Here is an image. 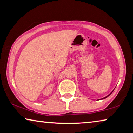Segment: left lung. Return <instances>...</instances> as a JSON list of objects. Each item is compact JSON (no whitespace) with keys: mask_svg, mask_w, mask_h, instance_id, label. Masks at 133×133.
I'll return each instance as SVG.
<instances>
[{"mask_svg":"<svg viewBox=\"0 0 133 133\" xmlns=\"http://www.w3.org/2000/svg\"><path fill=\"white\" fill-rule=\"evenodd\" d=\"M112 92H111V93H110V94H109V95H108V96H106V97H104V98H103V99H104V98H107V97H109V96H110V94H111V93H112Z\"/></svg>","mask_w":133,"mask_h":133,"instance_id":"8db88e82","label":"left lung"}]
</instances>
